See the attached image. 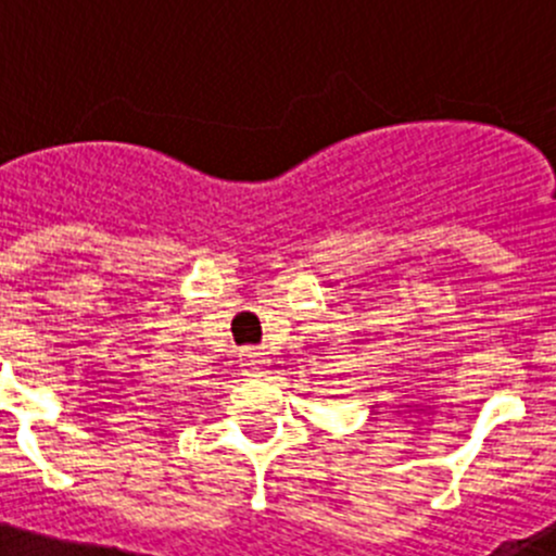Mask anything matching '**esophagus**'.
I'll return each mask as SVG.
<instances>
[{
  "label": "esophagus",
  "instance_id": "1",
  "mask_svg": "<svg viewBox=\"0 0 556 556\" xmlns=\"http://www.w3.org/2000/svg\"><path fill=\"white\" fill-rule=\"evenodd\" d=\"M239 361H242V368H244L247 377H263L268 368V357L263 350H242Z\"/></svg>",
  "mask_w": 556,
  "mask_h": 556
}]
</instances>
